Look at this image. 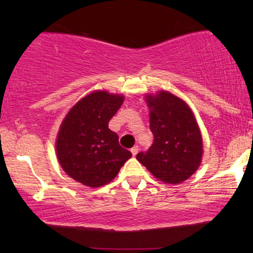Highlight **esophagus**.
<instances>
[{
    "instance_id": "1",
    "label": "esophagus",
    "mask_w": 253,
    "mask_h": 253,
    "mask_svg": "<svg viewBox=\"0 0 253 253\" xmlns=\"http://www.w3.org/2000/svg\"><path fill=\"white\" fill-rule=\"evenodd\" d=\"M130 152H132L133 156H136V153L139 152V147H138V146L132 147V149H130Z\"/></svg>"
}]
</instances>
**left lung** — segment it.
<instances>
[{"mask_svg": "<svg viewBox=\"0 0 253 253\" xmlns=\"http://www.w3.org/2000/svg\"><path fill=\"white\" fill-rule=\"evenodd\" d=\"M153 143L136 159L159 181L177 184L197 170L202 136L193 112L184 101L168 91L146 96Z\"/></svg>", "mask_w": 253, "mask_h": 253, "instance_id": "obj_1", "label": "left lung"}]
</instances>
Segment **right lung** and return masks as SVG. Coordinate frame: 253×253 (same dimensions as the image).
<instances>
[{"instance_id":"right-lung-1","label":"right lung","mask_w":253,"mask_h":253,"mask_svg":"<svg viewBox=\"0 0 253 253\" xmlns=\"http://www.w3.org/2000/svg\"><path fill=\"white\" fill-rule=\"evenodd\" d=\"M123 102L120 95L95 91L78 101L64 119L57 136V157L75 181L88 187L107 184L132 157L108 128Z\"/></svg>"}]
</instances>
